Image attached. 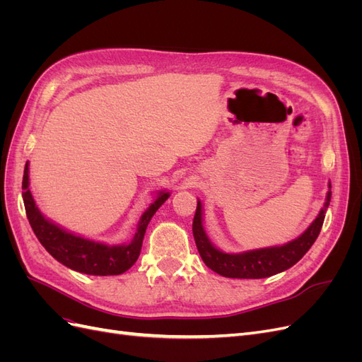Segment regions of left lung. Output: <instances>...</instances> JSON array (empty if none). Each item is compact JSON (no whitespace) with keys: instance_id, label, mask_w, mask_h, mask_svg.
I'll use <instances>...</instances> for the list:
<instances>
[{"instance_id":"1","label":"left lung","mask_w":362,"mask_h":362,"mask_svg":"<svg viewBox=\"0 0 362 362\" xmlns=\"http://www.w3.org/2000/svg\"><path fill=\"white\" fill-rule=\"evenodd\" d=\"M329 202L331 182L322 211L300 237L284 246L249 250L243 252V254H225V252L216 249L210 240H208L202 226V205L201 201H198V206H196V213L193 217V237L196 247H198L199 255L206 267H210L213 272L225 278L261 279L273 276L294 266L310 250L320 234L325 213L327 206H329Z\"/></svg>"}]
</instances>
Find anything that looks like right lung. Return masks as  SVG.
<instances>
[{
    "label": "right lung",
    "mask_w": 362,
    "mask_h": 362,
    "mask_svg": "<svg viewBox=\"0 0 362 362\" xmlns=\"http://www.w3.org/2000/svg\"><path fill=\"white\" fill-rule=\"evenodd\" d=\"M23 190L28 222L42 246L63 266L75 272L86 273V275L96 276L120 275L134 264L140 255L148 223L158 208L169 198V193L161 192L156 202L149 205L148 210L141 214L137 233L129 245L107 246L64 231L40 214L28 189V161L24 169Z\"/></svg>",
    "instance_id": "add662e5"
}]
</instances>
